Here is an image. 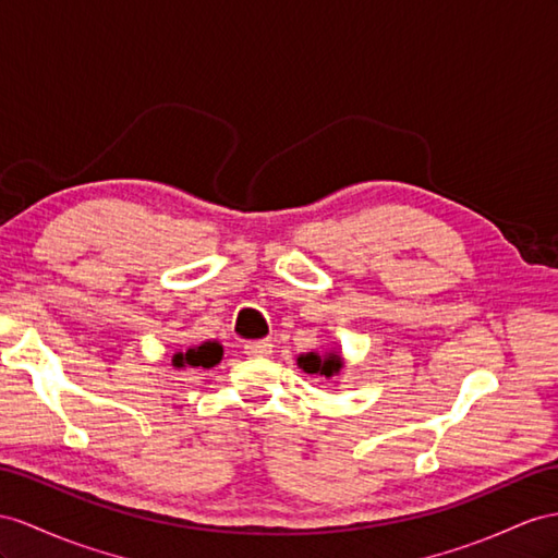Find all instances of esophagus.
<instances>
[{"label":"esophagus","mask_w":558,"mask_h":558,"mask_svg":"<svg viewBox=\"0 0 558 558\" xmlns=\"http://www.w3.org/2000/svg\"><path fill=\"white\" fill-rule=\"evenodd\" d=\"M242 349H245V353L252 355V359H264V355H268L270 349H274V344H270L268 339H254V341H247Z\"/></svg>","instance_id":"esophagus-1"}]
</instances>
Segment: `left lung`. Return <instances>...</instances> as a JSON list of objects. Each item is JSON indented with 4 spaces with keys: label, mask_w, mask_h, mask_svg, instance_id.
<instances>
[{
    "label": "left lung",
    "mask_w": 558,
    "mask_h": 558,
    "mask_svg": "<svg viewBox=\"0 0 558 558\" xmlns=\"http://www.w3.org/2000/svg\"><path fill=\"white\" fill-rule=\"evenodd\" d=\"M296 365L311 377L332 379L341 373V367H344V359H341V351H337V349H330L325 353L308 351V353H299Z\"/></svg>",
    "instance_id": "left-lung-1"
}]
</instances>
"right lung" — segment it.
Wrapping results in <instances>:
<instances>
[{
  "label": "right lung",
  "mask_w": 558,
  "mask_h": 558,
  "mask_svg": "<svg viewBox=\"0 0 558 558\" xmlns=\"http://www.w3.org/2000/svg\"><path fill=\"white\" fill-rule=\"evenodd\" d=\"M223 359V347L219 341H203V344H191L183 351H177L171 355V365L177 369H195V367H214Z\"/></svg>",
  "instance_id": "right-lung-1"
}]
</instances>
